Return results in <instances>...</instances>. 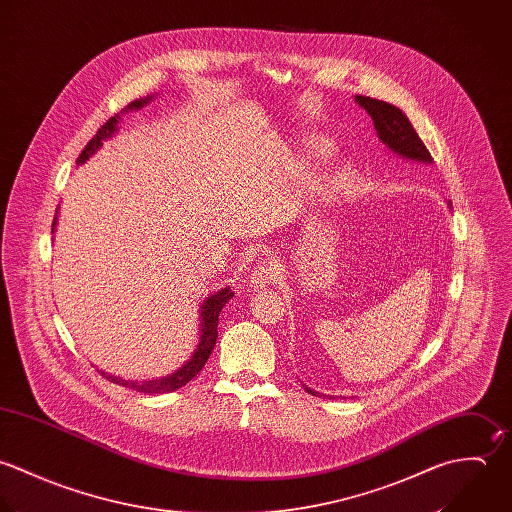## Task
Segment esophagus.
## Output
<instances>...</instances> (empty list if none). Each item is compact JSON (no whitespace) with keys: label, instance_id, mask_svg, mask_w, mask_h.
<instances>
[{"label":"esophagus","instance_id":"esophagus-1","mask_svg":"<svg viewBox=\"0 0 512 512\" xmlns=\"http://www.w3.org/2000/svg\"><path fill=\"white\" fill-rule=\"evenodd\" d=\"M277 279V265L273 261H263L251 271V287L263 289L273 285Z\"/></svg>","mask_w":512,"mask_h":512}]
</instances>
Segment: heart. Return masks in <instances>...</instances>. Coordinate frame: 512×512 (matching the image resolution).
<instances>
[{
    "mask_svg": "<svg viewBox=\"0 0 512 512\" xmlns=\"http://www.w3.org/2000/svg\"><path fill=\"white\" fill-rule=\"evenodd\" d=\"M334 156V144L322 136H316V138H310L308 142H305V148L301 152V164L312 168V166H318V164H324L328 160H332ZM352 182V174L348 168H338L334 172H330L322 182H320V194L322 198L326 200H332L340 194L346 192V188L350 186Z\"/></svg>",
    "mask_w": 512,
    "mask_h": 512,
    "instance_id": "heart-1",
    "label": "heart"
}]
</instances>
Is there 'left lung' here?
Returning <instances> with one entry per match:
<instances>
[{
    "instance_id": "8db88e82",
    "label": "left lung",
    "mask_w": 512,
    "mask_h": 512,
    "mask_svg": "<svg viewBox=\"0 0 512 512\" xmlns=\"http://www.w3.org/2000/svg\"><path fill=\"white\" fill-rule=\"evenodd\" d=\"M356 103L364 106L366 112L372 116L374 128H376L380 140L390 150H394L396 154L409 158V160L431 164L433 158H431L429 150L425 148V144L417 136V132L411 126L408 116L398 106L378 101V99H372V97H364V95H358ZM307 392L312 394V396H316V392H312L308 388Z\"/></svg>"
}]
</instances>
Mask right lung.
Wrapping results in <instances>:
<instances>
[{
  "label": "right lung",
  "instance_id": "1",
  "mask_svg": "<svg viewBox=\"0 0 512 512\" xmlns=\"http://www.w3.org/2000/svg\"><path fill=\"white\" fill-rule=\"evenodd\" d=\"M148 101H150V99L134 101V103L128 104V108H136V110H138L140 106H144ZM116 124H118V114L112 116V118H108L106 124H103V126L99 128V132L89 140V144L83 148V152H81V156H79V160H77L79 164H83L85 160H89V156H93V154L101 148L103 140H106L108 136L114 134ZM55 225H57V215H55V219H53V231H55ZM231 297H233V293L229 291V287L217 291V293L211 295V297H207V301L202 305V336H200V344H198L194 356L190 358V362L184 364L178 372H174V374H170V376H166V378L148 380V382H142V384H140V382H130V380L126 382V380H120V378H116V376H106L103 372L104 378L110 380V382H114V384H120V386H124V388L142 392V394H166V392H176V390H180V388L186 386L190 380H194L196 374L204 368L205 362H207V358H209V354H211V350H213V346H215V340H217L219 312H221V308L227 305V301H229Z\"/></svg>",
  "mask_w": 512,
  "mask_h": 512
}]
</instances>
